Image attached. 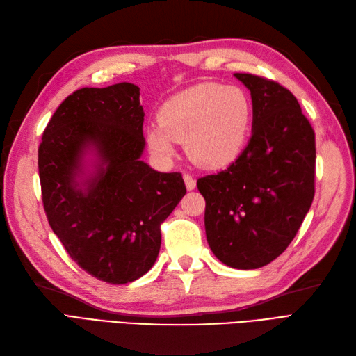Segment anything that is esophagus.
<instances>
[{
	"label": "esophagus",
	"instance_id": "esophagus-1",
	"mask_svg": "<svg viewBox=\"0 0 356 356\" xmlns=\"http://www.w3.org/2000/svg\"><path fill=\"white\" fill-rule=\"evenodd\" d=\"M184 182H186V187L187 190H195L196 188V179L193 178L191 175H184Z\"/></svg>",
	"mask_w": 356,
	"mask_h": 356
}]
</instances>
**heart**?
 <instances>
[{
    "mask_svg": "<svg viewBox=\"0 0 356 356\" xmlns=\"http://www.w3.org/2000/svg\"><path fill=\"white\" fill-rule=\"evenodd\" d=\"M251 101L238 86L199 83L174 95L147 129L154 154L169 160L177 143L196 165L208 169L230 165L241 154L250 132Z\"/></svg>",
    "mask_w": 356,
    "mask_h": 356,
    "instance_id": "1",
    "label": "heart"
}]
</instances>
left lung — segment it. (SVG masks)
Returning a JSON list of instances; mask_svg holds the SVG:
<instances>
[{
    "instance_id": "left-lung-1",
    "label": "left lung",
    "mask_w": 356,
    "mask_h": 356,
    "mask_svg": "<svg viewBox=\"0 0 356 356\" xmlns=\"http://www.w3.org/2000/svg\"><path fill=\"white\" fill-rule=\"evenodd\" d=\"M252 99L250 143L218 174L197 179L208 245L221 263L251 270L294 239L315 195V132L281 84L236 72Z\"/></svg>"
}]
</instances>
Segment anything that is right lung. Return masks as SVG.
Masks as SVG:
<instances>
[{
	"label": "right lung",
	"mask_w": 356,
	"mask_h": 356,
	"mask_svg": "<svg viewBox=\"0 0 356 356\" xmlns=\"http://www.w3.org/2000/svg\"><path fill=\"white\" fill-rule=\"evenodd\" d=\"M144 115L132 83L84 88L59 105L38 148L53 233L83 270L113 285L153 267L160 224L186 195L181 174L141 159Z\"/></svg>",
	"instance_id": "right-lung-1"
}]
</instances>
